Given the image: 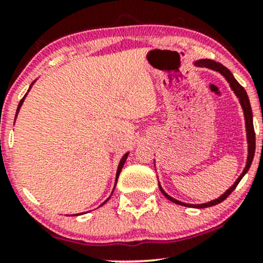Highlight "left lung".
<instances>
[{"label":"left lung","mask_w":263,"mask_h":263,"mask_svg":"<svg viewBox=\"0 0 263 263\" xmlns=\"http://www.w3.org/2000/svg\"><path fill=\"white\" fill-rule=\"evenodd\" d=\"M195 65L198 66H205V68H209V69H213V70H216L219 71L220 74H222L224 77L226 78V80L230 83V86L231 89L234 90V92L236 93V96L238 98V100H240V104L241 106H242V110H243V115H245V121H246V132H247V142H249V156H247V162H246V167L245 170H243L242 173H241V176L237 178L236 182L234 183V185L231 186V188H229L224 194L221 195V197L215 199V200L213 201H209V203H205V204H199V205H192V204H185V203H182V201L179 200H176V199H173L170 195L167 194V193L164 192V190L162 189V186L159 185V189H161L162 194L164 195L165 198L170 199L171 201H173V203L176 204H179V205H184V206H193V208H198V209H201V208H209V206H214V205L216 204H220L221 201H224L226 198L229 197V195L231 194L232 192H234V189L236 188L237 184L240 183V180L242 179V177L245 176L247 173V171L250 170V167H251V163L253 161V156H255V148H256V136H255V129H253V121H252V110H251V105H250V100H249V96H247L246 93V90L243 89L242 86L240 85V84L237 83V80L235 79L234 75L230 70H229L226 66H224L222 64H220V63L215 62V60H210V59H201V60H198V62H195Z\"/></svg>","instance_id":"obj_1"}]
</instances>
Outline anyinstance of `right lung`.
<instances>
[{"instance_id": "1", "label": "right lung", "mask_w": 263, "mask_h": 263, "mask_svg": "<svg viewBox=\"0 0 263 263\" xmlns=\"http://www.w3.org/2000/svg\"><path fill=\"white\" fill-rule=\"evenodd\" d=\"M25 96H26V95H25ZM23 101H25V98H22V100H21V101H20V104H18V107H17V114H18V111H20L21 106H22ZM16 116H17V115H16ZM127 156H128V153H126V155L122 157V159H121V161H120L119 168H117V173H116V182H117V178H119V176H120V172H121L122 167H123V164H125V162H126V158H127ZM115 185H116V183H115ZM107 200H108V199H107ZM107 200H106V201H107ZM106 201H104V203H102L101 205H104L105 203H106Z\"/></svg>"}]
</instances>
